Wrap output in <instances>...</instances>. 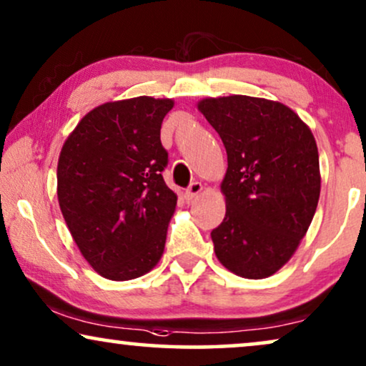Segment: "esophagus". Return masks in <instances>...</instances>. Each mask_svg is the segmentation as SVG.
I'll return each instance as SVG.
<instances>
[{"mask_svg": "<svg viewBox=\"0 0 366 366\" xmlns=\"http://www.w3.org/2000/svg\"><path fill=\"white\" fill-rule=\"evenodd\" d=\"M201 191H202V184L201 182H192L191 186L186 189V197L194 199L197 196V194H201Z\"/></svg>", "mask_w": 366, "mask_h": 366, "instance_id": "obj_1", "label": "esophagus"}]
</instances>
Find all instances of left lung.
<instances>
[{
	"label": "left lung",
	"instance_id": "obj_1",
	"mask_svg": "<svg viewBox=\"0 0 366 366\" xmlns=\"http://www.w3.org/2000/svg\"><path fill=\"white\" fill-rule=\"evenodd\" d=\"M227 154L226 217L211 237L234 274L261 280L285 266L313 221L320 199L318 147L280 102L232 95L199 102Z\"/></svg>",
	"mask_w": 366,
	"mask_h": 366
}]
</instances>
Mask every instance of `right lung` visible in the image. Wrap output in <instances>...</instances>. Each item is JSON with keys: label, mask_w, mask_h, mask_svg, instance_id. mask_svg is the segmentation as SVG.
Listing matches in <instances>:
<instances>
[{"label": "right lung", "mask_w": 366, "mask_h": 366, "mask_svg": "<svg viewBox=\"0 0 366 366\" xmlns=\"http://www.w3.org/2000/svg\"><path fill=\"white\" fill-rule=\"evenodd\" d=\"M169 99L109 102L89 112L63 144L58 202L78 249L112 281L149 272L164 252L177 196L162 172Z\"/></svg>", "instance_id": "obj_1"}]
</instances>
